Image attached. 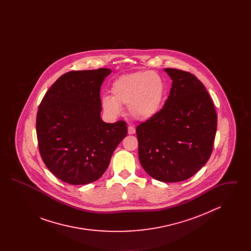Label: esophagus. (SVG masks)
I'll return each mask as SVG.
<instances>
[{"label": "esophagus", "instance_id": "1", "mask_svg": "<svg viewBox=\"0 0 251 251\" xmlns=\"http://www.w3.org/2000/svg\"><path fill=\"white\" fill-rule=\"evenodd\" d=\"M128 133H129V134L135 133V129H134L133 126H128Z\"/></svg>", "mask_w": 251, "mask_h": 251}]
</instances>
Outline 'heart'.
<instances>
[{
  "label": "heart",
  "mask_w": 251,
  "mask_h": 251,
  "mask_svg": "<svg viewBox=\"0 0 251 251\" xmlns=\"http://www.w3.org/2000/svg\"><path fill=\"white\" fill-rule=\"evenodd\" d=\"M111 94L101 100V107L110 117L120 116L121 106L126 105L133 120L147 121L160 112L166 84L155 72H133L116 79L111 85Z\"/></svg>",
  "instance_id": "b5f03b06"
}]
</instances>
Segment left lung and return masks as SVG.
<instances>
[{
	"label": "left lung",
	"mask_w": 251,
	"mask_h": 251,
	"mask_svg": "<svg viewBox=\"0 0 251 251\" xmlns=\"http://www.w3.org/2000/svg\"><path fill=\"white\" fill-rule=\"evenodd\" d=\"M172 86L164 107L136 127L138 157L153 179L178 182L191 178L209 160L217 116L209 93L191 73L165 69Z\"/></svg>",
	"instance_id": "8db88e82"
}]
</instances>
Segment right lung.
Listing matches in <instances>:
<instances>
[{
    "label": "right lung",
    "instance_id": "obj_1",
    "mask_svg": "<svg viewBox=\"0 0 251 251\" xmlns=\"http://www.w3.org/2000/svg\"><path fill=\"white\" fill-rule=\"evenodd\" d=\"M110 69L63 74L44 96L36 115L39 152L58 179L82 185L100 179L127 135L125 121L100 118V86Z\"/></svg>",
    "mask_w": 251,
    "mask_h": 251
}]
</instances>
